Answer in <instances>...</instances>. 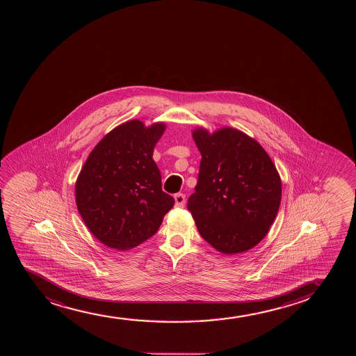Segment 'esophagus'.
Returning a JSON list of instances; mask_svg holds the SVG:
<instances>
[{"label": "esophagus", "instance_id": "34e87169", "mask_svg": "<svg viewBox=\"0 0 356 356\" xmlns=\"http://www.w3.org/2000/svg\"><path fill=\"white\" fill-rule=\"evenodd\" d=\"M175 200H176L177 208H183L185 205L184 193H176V195H175Z\"/></svg>", "mask_w": 356, "mask_h": 356}]
</instances>
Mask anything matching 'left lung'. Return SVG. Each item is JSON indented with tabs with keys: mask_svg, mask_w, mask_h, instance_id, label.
<instances>
[{
	"mask_svg": "<svg viewBox=\"0 0 356 356\" xmlns=\"http://www.w3.org/2000/svg\"><path fill=\"white\" fill-rule=\"evenodd\" d=\"M202 154L195 193L188 197L200 236L225 254L242 253L268 233L282 200V180L265 149L233 128L196 129Z\"/></svg>",
	"mask_w": 356,
	"mask_h": 356,
	"instance_id": "obj_1",
	"label": "left lung"
}]
</instances>
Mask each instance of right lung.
<instances>
[{
    "label": "right lung",
    "mask_w": 356,
    "mask_h": 356,
    "mask_svg": "<svg viewBox=\"0 0 356 356\" xmlns=\"http://www.w3.org/2000/svg\"><path fill=\"white\" fill-rule=\"evenodd\" d=\"M165 124L146 128L138 120L122 123L88 156L76 183V203L95 237L115 250H131L153 236L173 208L161 188L153 151Z\"/></svg>",
    "instance_id": "1"
}]
</instances>
